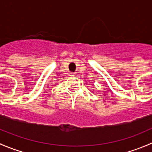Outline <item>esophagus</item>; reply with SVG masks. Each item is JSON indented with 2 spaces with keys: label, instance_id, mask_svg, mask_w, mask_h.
<instances>
[{
  "label": "esophagus",
  "instance_id": "obj_1",
  "mask_svg": "<svg viewBox=\"0 0 152 152\" xmlns=\"http://www.w3.org/2000/svg\"><path fill=\"white\" fill-rule=\"evenodd\" d=\"M70 76H76V73H70Z\"/></svg>",
  "mask_w": 152,
  "mask_h": 152
}]
</instances>
